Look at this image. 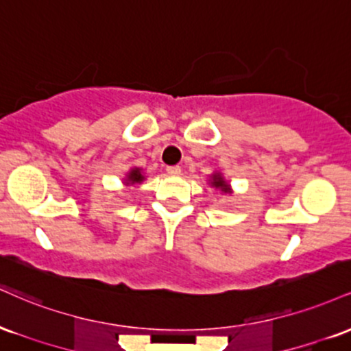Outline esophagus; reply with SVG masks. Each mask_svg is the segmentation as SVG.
<instances>
[{"label":"esophagus","instance_id":"esophagus-1","mask_svg":"<svg viewBox=\"0 0 351 351\" xmlns=\"http://www.w3.org/2000/svg\"><path fill=\"white\" fill-rule=\"evenodd\" d=\"M167 173H168V175H171V176H176V175H180V173H181V168L180 167H168Z\"/></svg>","mask_w":351,"mask_h":351}]
</instances>
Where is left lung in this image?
<instances>
[{"label": "left lung", "mask_w": 351, "mask_h": 351, "mask_svg": "<svg viewBox=\"0 0 351 351\" xmlns=\"http://www.w3.org/2000/svg\"><path fill=\"white\" fill-rule=\"evenodd\" d=\"M208 183H209V186L217 189V191L224 193V195H232L231 184H229L228 181L224 180L223 173H221V171H213L211 175H209Z\"/></svg>", "instance_id": "1"}]
</instances>
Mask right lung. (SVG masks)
<instances>
[{
	"label": "right lung",
	"mask_w": 351,
	"mask_h": 351,
	"mask_svg": "<svg viewBox=\"0 0 351 351\" xmlns=\"http://www.w3.org/2000/svg\"><path fill=\"white\" fill-rule=\"evenodd\" d=\"M145 180H147V178H145V173H143L142 168H138V167H132L130 170L127 171V175H125V178H123V184H127V186H132V184L143 183Z\"/></svg>",
	"instance_id": "right-lung-1"
}]
</instances>
